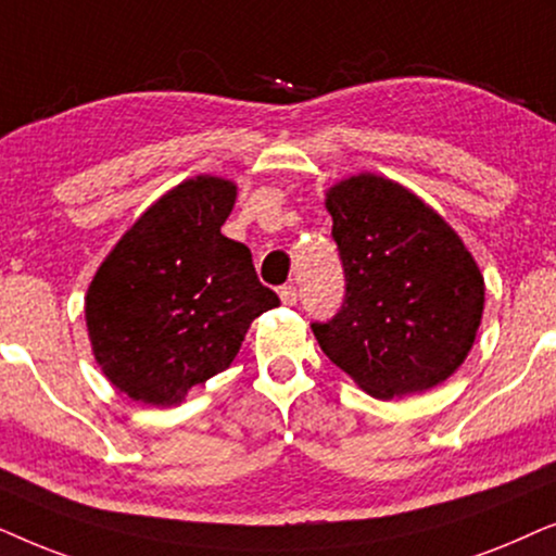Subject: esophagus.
<instances>
[{"label":"esophagus","instance_id":"34e87169","mask_svg":"<svg viewBox=\"0 0 556 556\" xmlns=\"http://www.w3.org/2000/svg\"><path fill=\"white\" fill-rule=\"evenodd\" d=\"M279 300H282L285 305H294V302H298V287L294 285L279 287Z\"/></svg>","mask_w":556,"mask_h":556}]
</instances>
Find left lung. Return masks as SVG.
Masks as SVG:
<instances>
[{
	"mask_svg": "<svg viewBox=\"0 0 556 556\" xmlns=\"http://www.w3.org/2000/svg\"><path fill=\"white\" fill-rule=\"evenodd\" d=\"M343 305L309 323L323 353L376 399L419 394L455 374L476 340L485 287L476 258L402 185L355 175L328 190Z\"/></svg>",
	"mask_w": 556,
	"mask_h": 556,
	"instance_id": "left-lung-1",
	"label": "left lung"
}]
</instances>
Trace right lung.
I'll return each mask as SVG.
<instances>
[{
  "label": "right lung",
  "instance_id": "right-lung-1",
  "mask_svg": "<svg viewBox=\"0 0 556 556\" xmlns=\"http://www.w3.org/2000/svg\"><path fill=\"white\" fill-rule=\"evenodd\" d=\"M233 203L236 185L220 177L177 185L122 236L88 287L96 361L135 402H182L231 366L251 320L279 305L249 247L220 233Z\"/></svg>",
  "mask_w": 556,
  "mask_h": 556
}]
</instances>
